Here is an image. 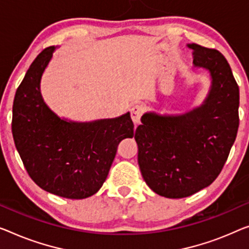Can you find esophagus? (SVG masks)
<instances>
[{"instance_id": "34e87169", "label": "esophagus", "mask_w": 249, "mask_h": 249, "mask_svg": "<svg viewBox=\"0 0 249 249\" xmlns=\"http://www.w3.org/2000/svg\"><path fill=\"white\" fill-rule=\"evenodd\" d=\"M141 116H142V107L140 105H134L131 108V118L133 121V123L137 125L140 123Z\"/></svg>"}]
</instances>
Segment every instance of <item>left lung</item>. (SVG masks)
I'll return each mask as SVG.
<instances>
[{"mask_svg":"<svg viewBox=\"0 0 249 249\" xmlns=\"http://www.w3.org/2000/svg\"><path fill=\"white\" fill-rule=\"evenodd\" d=\"M187 46L194 50V66L210 73L206 99L184 114H143L134 136L144 181L155 194L172 199L194 195L216 180L239 126V88L228 61L218 50Z\"/></svg>","mask_w":249,"mask_h":249,"instance_id":"8db88e82","label":"left lung"}]
</instances>
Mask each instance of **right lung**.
I'll return each instance as SVG.
<instances>
[{
	"mask_svg": "<svg viewBox=\"0 0 249 249\" xmlns=\"http://www.w3.org/2000/svg\"><path fill=\"white\" fill-rule=\"evenodd\" d=\"M54 49L47 48L35 59L17 89L12 134L25 170L40 188L62 198L85 199L102 188L118 144L134 136V124L128 112L84 123L55 115L40 89Z\"/></svg>",
	"mask_w": 249,
	"mask_h": 249,
	"instance_id": "add662e5",
	"label": "right lung"
}]
</instances>
